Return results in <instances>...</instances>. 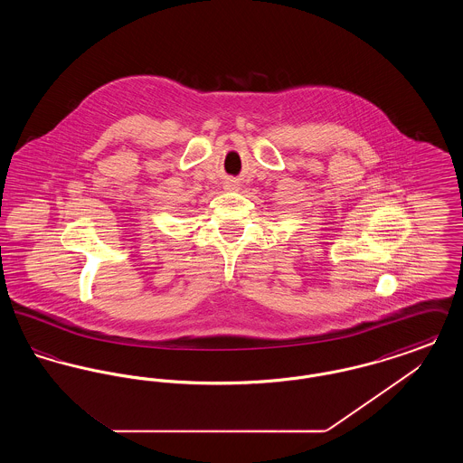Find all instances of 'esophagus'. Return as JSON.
<instances>
[{
	"label": "esophagus",
	"mask_w": 463,
	"mask_h": 463,
	"mask_svg": "<svg viewBox=\"0 0 463 463\" xmlns=\"http://www.w3.org/2000/svg\"><path fill=\"white\" fill-rule=\"evenodd\" d=\"M238 187V184L234 182V180H231V182H227V189H236Z\"/></svg>",
	"instance_id": "1"
}]
</instances>
